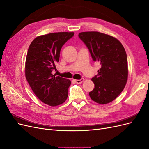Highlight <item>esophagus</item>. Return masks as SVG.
<instances>
[{
    "mask_svg": "<svg viewBox=\"0 0 149 149\" xmlns=\"http://www.w3.org/2000/svg\"><path fill=\"white\" fill-rule=\"evenodd\" d=\"M74 81H75V82L77 83V84H81L83 82L84 79L82 78V79H76Z\"/></svg>",
    "mask_w": 149,
    "mask_h": 149,
    "instance_id": "esophagus-1",
    "label": "esophagus"
}]
</instances>
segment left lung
Instances as JSON below:
<instances>
[{
  "mask_svg": "<svg viewBox=\"0 0 149 149\" xmlns=\"http://www.w3.org/2000/svg\"><path fill=\"white\" fill-rule=\"evenodd\" d=\"M91 53L93 60L101 65L92 78L94 89L89 92L91 100L100 104L114 101L123 91L128 78L127 58L122 43L115 37L98 31L78 35Z\"/></svg>",
  "mask_w": 149,
  "mask_h": 149,
  "instance_id": "obj_1",
  "label": "left lung"
}]
</instances>
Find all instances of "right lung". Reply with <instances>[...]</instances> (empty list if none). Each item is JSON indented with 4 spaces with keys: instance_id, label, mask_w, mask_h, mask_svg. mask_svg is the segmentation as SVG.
Wrapping results in <instances>:
<instances>
[{
    "instance_id": "1",
    "label": "right lung",
    "mask_w": 149,
    "mask_h": 149,
    "mask_svg": "<svg viewBox=\"0 0 149 149\" xmlns=\"http://www.w3.org/2000/svg\"><path fill=\"white\" fill-rule=\"evenodd\" d=\"M74 32H56L36 37L30 45L26 57L25 78L34 94L43 103L56 106L68 95L71 81L53 75L56 62L59 61L63 45Z\"/></svg>"
}]
</instances>
